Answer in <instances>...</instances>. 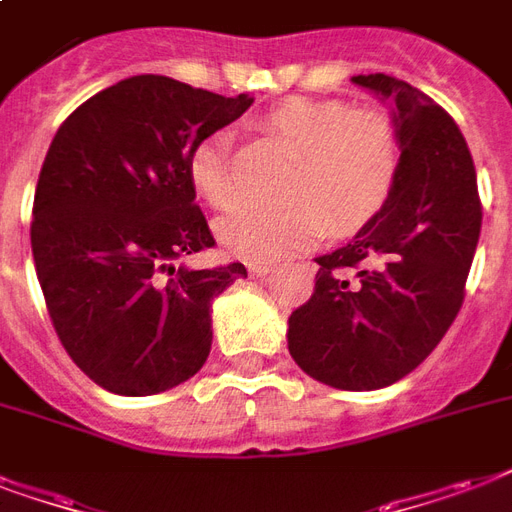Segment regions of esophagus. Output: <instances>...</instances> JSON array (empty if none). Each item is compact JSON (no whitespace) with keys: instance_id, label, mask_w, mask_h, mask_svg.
<instances>
[{"instance_id":"34e87169","label":"esophagus","mask_w":512,"mask_h":512,"mask_svg":"<svg viewBox=\"0 0 512 512\" xmlns=\"http://www.w3.org/2000/svg\"><path fill=\"white\" fill-rule=\"evenodd\" d=\"M248 272H251L253 278H264V275H270L272 264H261V261H251L248 264Z\"/></svg>"}]
</instances>
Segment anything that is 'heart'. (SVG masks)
Here are the masks:
<instances>
[{
	"mask_svg": "<svg viewBox=\"0 0 512 512\" xmlns=\"http://www.w3.org/2000/svg\"><path fill=\"white\" fill-rule=\"evenodd\" d=\"M264 132L297 153L272 205H242L215 232L232 256L278 261L326 232L353 234L378 218L397 188L402 140L394 118L345 99H286L264 115ZM188 180L213 207L237 202L229 172V134L213 132L188 156Z\"/></svg>",
	"mask_w": 512,
	"mask_h": 512,
	"instance_id": "b5f03b06",
	"label": "heart"
}]
</instances>
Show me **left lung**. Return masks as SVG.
I'll use <instances>...</instances> for the list:
<instances>
[{
  "instance_id": "8db88e82",
  "label": "left lung",
  "mask_w": 512,
  "mask_h": 512,
  "mask_svg": "<svg viewBox=\"0 0 512 512\" xmlns=\"http://www.w3.org/2000/svg\"><path fill=\"white\" fill-rule=\"evenodd\" d=\"M353 83L397 105V188L348 245L315 259L313 294L288 318V351L326 386L372 391L416 370L453 324L483 210L470 148L443 107L383 72Z\"/></svg>"
}]
</instances>
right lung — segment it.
I'll return each mask as SVG.
<instances>
[{
    "label": "right lung",
    "mask_w": 512,
    "mask_h": 512,
    "mask_svg": "<svg viewBox=\"0 0 512 512\" xmlns=\"http://www.w3.org/2000/svg\"><path fill=\"white\" fill-rule=\"evenodd\" d=\"M251 102L134 75L59 126L34 191V270L64 351L96 386L148 397L207 361L210 305L248 272L175 270L215 245L188 156Z\"/></svg>",
    "instance_id": "obj_1"
}]
</instances>
